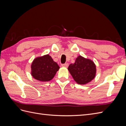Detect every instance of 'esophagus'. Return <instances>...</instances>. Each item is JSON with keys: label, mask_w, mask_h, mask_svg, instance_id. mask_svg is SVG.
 <instances>
[{"label": "esophagus", "mask_w": 126, "mask_h": 126, "mask_svg": "<svg viewBox=\"0 0 126 126\" xmlns=\"http://www.w3.org/2000/svg\"><path fill=\"white\" fill-rule=\"evenodd\" d=\"M68 66H69V64L68 63H63L62 64V67H68Z\"/></svg>", "instance_id": "obj_1"}]
</instances>
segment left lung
<instances>
[{"mask_svg":"<svg viewBox=\"0 0 126 126\" xmlns=\"http://www.w3.org/2000/svg\"><path fill=\"white\" fill-rule=\"evenodd\" d=\"M75 81L83 85L89 82L94 78L96 68L92 61L78 56L74 63H71L68 68Z\"/></svg>","mask_w":126,"mask_h":126,"instance_id":"8db88e82","label":"left lung"}]
</instances>
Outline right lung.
I'll use <instances>...</instances> for the list:
<instances>
[{
    "instance_id": "add662e5",
    "label": "right lung",
    "mask_w": 126,
    "mask_h": 126,
    "mask_svg": "<svg viewBox=\"0 0 126 126\" xmlns=\"http://www.w3.org/2000/svg\"><path fill=\"white\" fill-rule=\"evenodd\" d=\"M59 66L49 55L36 58L32 64L33 77L41 81H50L54 77Z\"/></svg>"
}]
</instances>
